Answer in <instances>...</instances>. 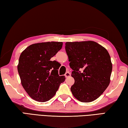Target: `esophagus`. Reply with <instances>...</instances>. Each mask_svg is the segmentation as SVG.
<instances>
[{
    "instance_id": "34e87169",
    "label": "esophagus",
    "mask_w": 128,
    "mask_h": 128,
    "mask_svg": "<svg viewBox=\"0 0 128 128\" xmlns=\"http://www.w3.org/2000/svg\"><path fill=\"white\" fill-rule=\"evenodd\" d=\"M65 76H66V78H68L70 76V73H69V72H67L66 73V74H65Z\"/></svg>"
}]
</instances>
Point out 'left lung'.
Listing matches in <instances>:
<instances>
[{"instance_id": "obj_1", "label": "left lung", "mask_w": 128, "mask_h": 128, "mask_svg": "<svg viewBox=\"0 0 128 128\" xmlns=\"http://www.w3.org/2000/svg\"><path fill=\"white\" fill-rule=\"evenodd\" d=\"M66 51L73 70L74 84L70 88L73 96L81 102L95 100L110 83L112 64L109 53L92 40L66 42Z\"/></svg>"}]
</instances>
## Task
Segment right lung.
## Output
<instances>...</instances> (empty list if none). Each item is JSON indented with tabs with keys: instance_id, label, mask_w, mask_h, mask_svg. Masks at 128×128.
<instances>
[{
	"instance_id": "right-lung-1",
	"label": "right lung",
	"mask_w": 128,
	"mask_h": 128,
	"mask_svg": "<svg viewBox=\"0 0 128 128\" xmlns=\"http://www.w3.org/2000/svg\"><path fill=\"white\" fill-rule=\"evenodd\" d=\"M62 46L60 42L34 43L21 52L17 70L21 85L34 100H49L66 80L64 76L58 74V62L50 60Z\"/></svg>"
}]
</instances>
